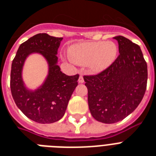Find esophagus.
Here are the masks:
<instances>
[{"instance_id": "1", "label": "esophagus", "mask_w": 156, "mask_h": 156, "mask_svg": "<svg viewBox=\"0 0 156 156\" xmlns=\"http://www.w3.org/2000/svg\"><path fill=\"white\" fill-rule=\"evenodd\" d=\"M78 83H84V78H83V75L79 76V78H78Z\"/></svg>"}]
</instances>
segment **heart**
I'll list each match as a JSON object with an SVG mask.
<instances>
[{
    "instance_id": "1",
    "label": "heart",
    "mask_w": 156,
    "mask_h": 156,
    "mask_svg": "<svg viewBox=\"0 0 156 156\" xmlns=\"http://www.w3.org/2000/svg\"><path fill=\"white\" fill-rule=\"evenodd\" d=\"M117 52V45L112 41H97L75 45L69 54L75 63L87 65L91 71L100 72L113 63Z\"/></svg>"
}]
</instances>
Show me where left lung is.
<instances>
[{"instance_id": "8db88e82", "label": "left lung", "mask_w": 156, "mask_h": 156, "mask_svg": "<svg viewBox=\"0 0 156 156\" xmlns=\"http://www.w3.org/2000/svg\"><path fill=\"white\" fill-rule=\"evenodd\" d=\"M119 56L95 75H84L88 105L98 121L112 124L133 112L143 100L147 83V65L140 47L127 38L114 37Z\"/></svg>"}]
</instances>
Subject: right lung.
Here are the masks:
<instances>
[{"mask_svg":"<svg viewBox=\"0 0 156 156\" xmlns=\"http://www.w3.org/2000/svg\"><path fill=\"white\" fill-rule=\"evenodd\" d=\"M62 39L46 33L34 35L19 46L12 62L10 90L13 100L25 116L38 123H53L62 118L69 100L78 86V74L66 75L56 65V54ZM32 52L42 54L50 66L45 83L35 92L27 90L21 79L23 63Z\"/></svg>","mask_w":156,"mask_h":156,"instance_id":"1","label":"right lung"}]
</instances>
